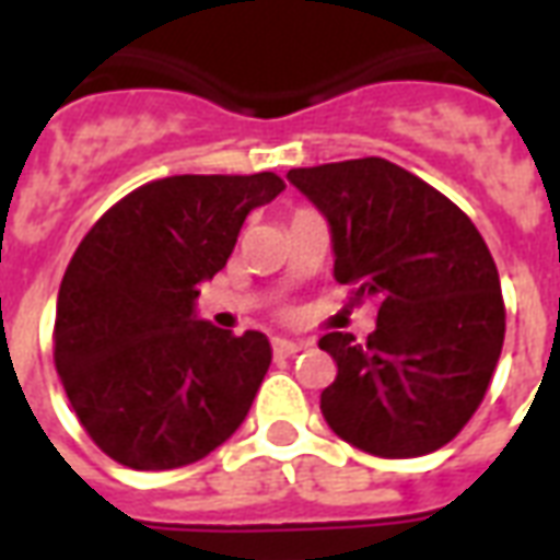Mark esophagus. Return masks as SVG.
Instances as JSON below:
<instances>
[{"instance_id":"34e87169","label":"esophagus","mask_w":560,"mask_h":560,"mask_svg":"<svg viewBox=\"0 0 560 560\" xmlns=\"http://www.w3.org/2000/svg\"><path fill=\"white\" fill-rule=\"evenodd\" d=\"M303 348H308V341H291V339H272V353L276 357H293Z\"/></svg>"}]
</instances>
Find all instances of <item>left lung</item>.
<instances>
[{"mask_svg": "<svg viewBox=\"0 0 560 560\" xmlns=\"http://www.w3.org/2000/svg\"><path fill=\"white\" fill-rule=\"evenodd\" d=\"M332 236V276L375 296L369 341L327 332L339 375L320 393L332 432L363 453L413 458L450 444L480 408L504 345L501 279L480 231L387 159L288 171Z\"/></svg>", "mask_w": 560, "mask_h": 560, "instance_id": "1", "label": "left lung"}]
</instances>
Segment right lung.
<instances>
[{
  "instance_id": "add662e5",
  "label": "right lung",
  "mask_w": 560,
  "mask_h": 560,
  "mask_svg": "<svg viewBox=\"0 0 560 560\" xmlns=\"http://www.w3.org/2000/svg\"><path fill=\"white\" fill-rule=\"evenodd\" d=\"M281 176H167L95 221L56 300L54 360L104 453L135 470L209 456L243 425L272 363L257 329L197 317V288L224 269L252 209Z\"/></svg>"
}]
</instances>
